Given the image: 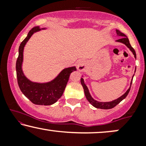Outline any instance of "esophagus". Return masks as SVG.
Returning <instances> with one entry per match:
<instances>
[{
	"instance_id": "34e87169",
	"label": "esophagus",
	"mask_w": 146,
	"mask_h": 146,
	"mask_svg": "<svg viewBox=\"0 0 146 146\" xmlns=\"http://www.w3.org/2000/svg\"><path fill=\"white\" fill-rule=\"evenodd\" d=\"M85 68H86V63H85V62L83 61V60L79 61L78 64V69L79 71H84L85 70Z\"/></svg>"
}]
</instances>
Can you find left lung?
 Instances as JSON below:
<instances>
[{"label":"left lung","mask_w":146,"mask_h":146,"mask_svg":"<svg viewBox=\"0 0 146 146\" xmlns=\"http://www.w3.org/2000/svg\"><path fill=\"white\" fill-rule=\"evenodd\" d=\"M116 32H117V34L118 35V36H121V38H120V39L117 40V42H119L123 43V44L126 45V46H128L129 48H130V51L133 53L134 56H135V58H136V52H135V49H134V48L131 46V45H130V42H129V40H128V38H127V36H125L124 33H121L119 30L116 29ZM81 84L84 88L85 96H86L87 100H88V101L93 106H95V108H101V109H110V108H113L115 106H116L118 104H119L120 102H121L122 100H123V99H125V98H126V96L128 95L129 91H130V87H131V85H132V82H131V83H130V87L128 88V90L125 92L124 94L122 95V96L120 97V98L117 99V100H114V101H113V102H97L96 100H95L94 99L90 96L88 88H87V86L85 85L84 82L83 78H81Z\"/></svg>","instance_id":"obj_1"}]
</instances>
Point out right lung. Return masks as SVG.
Segmentation results:
<instances>
[{"mask_svg": "<svg viewBox=\"0 0 146 146\" xmlns=\"http://www.w3.org/2000/svg\"><path fill=\"white\" fill-rule=\"evenodd\" d=\"M40 30L38 27H35L29 31L27 36L21 42L19 46V54L16 60V75L19 88L33 104L37 105H51L58 101L62 95L66 88L70 74L76 70L75 66L64 68L58 76L51 82L40 84L29 81L23 74L22 63L23 60V49L27 42L33 33Z\"/></svg>", "mask_w": 146, "mask_h": 146, "instance_id": "right-lung-1", "label": "right lung"}]
</instances>
